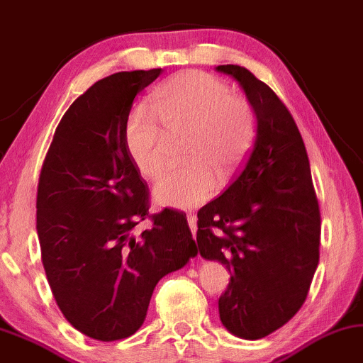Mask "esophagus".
I'll return each instance as SVG.
<instances>
[{"instance_id":"obj_1","label":"esophagus","mask_w":363,"mask_h":363,"mask_svg":"<svg viewBox=\"0 0 363 363\" xmlns=\"http://www.w3.org/2000/svg\"><path fill=\"white\" fill-rule=\"evenodd\" d=\"M187 221H189V226H191L192 235L196 236V230H197V218H196V215L189 213V215H187Z\"/></svg>"}]
</instances>
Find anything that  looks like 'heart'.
Returning <instances> with one entry per match:
<instances>
[{"label": "heart", "instance_id": "obj_1", "mask_svg": "<svg viewBox=\"0 0 363 363\" xmlns=\"http://www.w3.org/2000/svg\"><path fill=\"white\" fill-rule=\"evenodd\" d=\"M186 163L167 169L155 197L176 208L207 202L245 164L256 138V113L247 97L231 93L213 74L189 69L155 89L150 106H138L125 123V148L137 169L155 179L166 163L169 135H182Z\"/></svg>", "mask_w": 363, "mask_h": 363}]
</instances>
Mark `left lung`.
Masks as SVG:
<instances>
[{"label": "left lung", "mask_w": 363, "mask_h": 363, "mask_svg": "<svg viewBox=\"0 0 363 363\" xmlns=\"http://www.w3.org/2000/svg\"><path fill=\"white\" fill-rule=\"evenodd\" d=\"M257 118L251 153L218 199L197 212V245L231 277L218 300L231 334L262 339L296 315L320 261L321 213L300 130L282 99L250 69L220 65Z\"/></svg>", "instance_id": "obj_1"}]
</instances>
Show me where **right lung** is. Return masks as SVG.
<instances>
[{"mask_svg": "<svg viewBox=\"0 0 363 363\" xmlns=\"http://www.w3.org/2000/svg\"><path fill=\"white\" fill-rule=\"evenodd\" d=\"M161 73H113L74 99L39 176L37 233L53 298L74 329L102 342L137 333L160 279L197 256L186 213L148 212V184L125 148L135 96Z\"/></svg>", "mask_w": 363, "mask_h": 363, "instance_id": "obj_1", "label": "right lung"}]
</instances>
